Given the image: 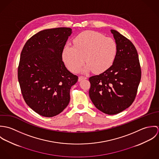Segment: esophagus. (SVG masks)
Returning a JSON list of instances; mask_svg holds the SVG:
<instances>
[{
    "instance_id": "esophagus-1",
    "label": "esophagus",
    "mask_w": 159,
    "mask_h": 159,
    "mask_svg": "<svg viewBox=\"0 0 159 159\" xmlns=\"http://www.w3.org/2000/svg\"><path fill=\"white\" fill-rule=\"evenodd\" d=\"M86 79H87L86 77L83 76H79L78 81H82V80H86Z\"/></svg>"
}]
</instances>
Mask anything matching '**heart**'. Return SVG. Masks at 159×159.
Masks as SVG:
<instances>
[{
  "mask_svg": "<svg viewBox=\"0 0 159 159\" xmlns=\"http://www.w3.org/2000/svg\"><path fill=\"white\" fill-rule=\"evenodd\" d=\"M73 44L66 46L62 54L64 63L71 71H78L85 61L87 64L83 69V73L92 70L95 73H102L113 64L117 45L113 39L88 30L78 35Z\"/></svg>",
  "mask_w": 159,
  "mask_h": 159,
  "instance_id": "b5f03b06",
  "label": "heart"
}]
</instances>
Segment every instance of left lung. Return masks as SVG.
Listing matches in <instances>:
<instances>
[{"mask_svg": "<svg viewBox=\"0 0 159 159\" xmlns=\"http://www.w3.org/2000/svg\"><path fill=\"white\" fill-rule=\"evenodd\" d=\"M110 31L117 45L115 61L107 70L89 78V93L98 110L113 115L125 110L134 102L141 71L135 46L117 30Z\"/></svg>", "mask_w": 159, "mask_h": 159, "instance_id": "obj_1", "label": "left lung"}]
</instances>
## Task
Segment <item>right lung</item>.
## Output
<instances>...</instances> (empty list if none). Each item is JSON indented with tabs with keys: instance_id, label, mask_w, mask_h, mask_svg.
Here are the masks:
<instances>
[{
	"instance_id": "add662e5",
	"label": "right lung",
	"mask_w": 159,
	"mask_h": 159,
	"mask_svg": "<svg viewBox=\"0 0 159 159\" xmlns=\"http://www.w3.org/2000/svg\"><path fill=\"white\" fill-rule=\"evenodd\" d=\"M71 33L69 27L41 30L27 41L21 51L18 77L23 98L42 116L61 113L69 103L71 87L78 81L62 56Z\"/></svg>"
}]
</instances>
